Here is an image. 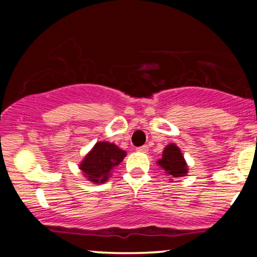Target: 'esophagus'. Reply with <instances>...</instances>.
Returning <instances> with one entry per match:
<instances>
[{
    "mask_svg": "<svg viewBox=\"0 0 257 257\" xmlns=\"http://www.w3.org/2000/svg\"><path fill=\"white\" fill-rule=\"evenodd\" d=\"M137 151L138 152H143V153H147V151H149V146L144 145V146L137 147Z\"/></svg>",
    "mask_w": 257,
    "mask_h": 257,
    "instance_id": "1",
    "label": "esophagus"
}]
</instances>
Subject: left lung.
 <instances>
[{"label": "left lung", "instance_id": "obj_1", "mask_svg": "<svg viewBox=\"0 0 257 257\" xmlns=\"http://www.w3.org/2000/svg\"><path fill=\"white\" fill-rule=\"evenodd\" d=\"M158 164L170 178H181L187 174V164L175 144H170L164 149L162 159H159Z\"/></svg>", "mask_w": 257, "mask_h": 257}]
</instances>
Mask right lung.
<instances>
[{
  "mask_svg": "<svg viewBox=\"0 0 257 257\" xmlns=\"http://www.w3.org/2000/svg\"><path fill=\"white\" fill-rule=\"evenodd\" d=\"M125 151L110 143H96L93 150L85 156L79 168L89 181L101 184L108 179L111 170L117 167L123 158Z\"/></svg>",
  "mask_w": 257,
  "mask_h": 257,
  "instance_id": "right-lung-1",
  "label": "right lung"
}]
</instances>
